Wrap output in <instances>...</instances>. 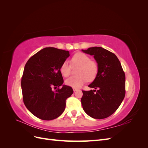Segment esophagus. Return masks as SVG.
<instances>
[{"label": "esophagus", "instance_id": "1", "mask_svg": "<svg viewBox=\"0 0 148 148\" xmlns=\"http://www.w3.org/2000/svg\"><path fill=\"white\" fill-rule=\"evenodd\" d=\"M73 91H76L78 90V89L77 88H73Z\"/></svg>", "mask_w": 148, "mask_h": 148}]
</instances>
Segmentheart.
Segmentation results:
<instances>
[{"mask_svg": "<svg viewBox=\"0 0 148 148\" xmlns=\"http://www.w3.org/2000/svg\"><path fill=\"white\" fill-rule=\"evenodd\" d=\"M73 67L79 66L77 76L72 77L65 81L66 85L73 88H78L87 82H91L95 79L99 70L96 62L91 60L90 57L83 52H78L73 56L71 60ZM60 73L63 77L67 78L71 75V66L69 62L65 61L60 67Z\"/></svg>", "mask_w": 148, "mask_h": 148, "instance_id": "heart-1", "label": "heart"}]
</instances>
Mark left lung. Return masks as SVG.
Returning <instances> with one entry per match:
<instances>
[{"label": "left lung", "instance_id": "8db88e82", "mask_svg": "<svg viewBox=\"0 0 148 148\" xmlns=\"http://www.w3.org/2000/svg\"><path fill=\"white\" fill-rule=\"evenodd\" d=\"M82 51L94 56L99 67L96 78L89 85L95 90L82 91L83 110L94 119L107 118L117 110L125 97V72L114 53L101 47Z\"/></svg>", "mask_w": 148, "mask_h": 148}]
</instances>
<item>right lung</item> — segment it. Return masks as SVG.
<instances>
[{
    "instance_id": "add662e5",
    "label": "right lung",
    "mask_w": 148,
    "mask_h": 148,
    "mask_svg": "<svg viewBox=\"0 0 148 148\" xmlns=\"http://www.w3.org/2000/svg\"><path fill=\"white\" fill-rule=\"evenodd\" d=\"M69 51L46 47L31 57L25 66L21 85L23 102L30 112L44 120H53L64 112L66 100L73 92L63 85L60 67ZM58 89L55 92L52 88Z\"/></svg>"
}]
</instances>
